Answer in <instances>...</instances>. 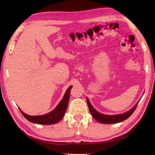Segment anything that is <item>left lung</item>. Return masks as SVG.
<instances>
[{"instance_id":"1","label":"left lung","mask_w":155,"mask_h":155,"mask_svg":"<svg viewBox=\"0 0 155 155\" xmlns=\"http://www.w3.org/2000/svg\"><path fill=\"white\" fill-rule=\"evenodd\" d=\"M86 100H87V103L91 115H92V117L96 121H98L100 123H102V124H116V123L121 122L124 121V120H127L134 112L136 107L137 106L139 102H140V101H139L132 109L128 110L127 112L123 113V114L115 115H107L101 114V113H100L97 110H96L95 108L91 105L87 97L86 98Z\"/></svg>"}]
</instances>
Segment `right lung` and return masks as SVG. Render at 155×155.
Masks as SVG:
<instances>
[{"instance_id":"1","label":"right lung","mask_w":155,"mask_h":155,"mask_svg":"<svg viewBox=\"0 0 155 155\" xmlns=\"http://www.w3.org/2000/svg\"><path fill=\"white\" fill-rule=\"evenodd\" d=\"M72 87V85H70L67 89L64 97H63L61 101L59 102V103L57 104L56 108L52 110V111L48 113V114L41 115H29L25 114L20 108L19 109L25 118L32 123L44 125L56 124V123H58L60 120H62L65 114L68 105V102H69L70 91H71Z\"/></svg>"}]
</instances>
